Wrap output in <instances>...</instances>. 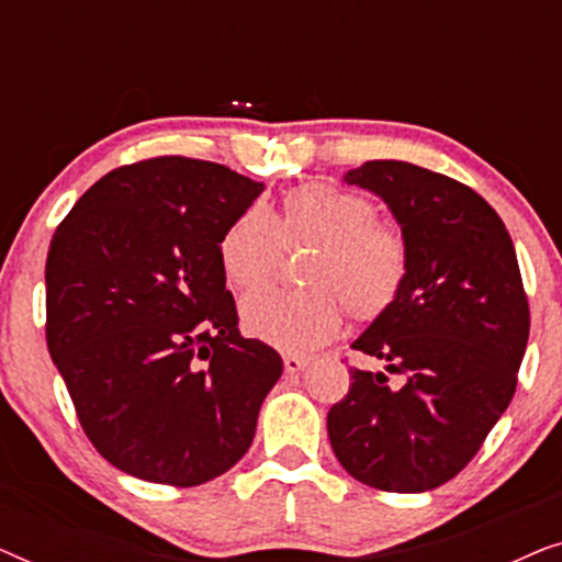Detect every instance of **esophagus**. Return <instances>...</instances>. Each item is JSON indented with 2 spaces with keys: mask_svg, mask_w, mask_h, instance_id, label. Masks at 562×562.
Here are the masks:
<instances>
[{
  "mask_svg": "<svg viewBox=\"0 0 562 562\" xmlns=\"http://www.w3.org/2000/svg\"><path fill=\"white\" fill-rule=\"evenodd\" d=\"M306 363H310V358L304 356H283V368H286V373H299Z\"/></svg>",
  "mask_w": 562,
  "mask_h": 562,
  "instance_id": "34e87169",
  "label": "esophagus"
}]
</instances>
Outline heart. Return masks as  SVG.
Here are the masks:
<instances>
[{
    "instance_id": "b5f03b06",
    "label": "heart",
    "mask_w": 562,
    "mask_h": 562,
    "mask_svg": "<svg viewBox=\"0 0 562 562\" xmlns=\"http://www.w3.org/2000/svg\"><path fill=\"white\" fill-rule=\"evenodd\" d=\"M283 245L314 248L304 260L310 289L256 291L243 302V325L260 342L306 352L329 340L345 306L360 322L375 319L402 294L409 273V240L396 222L379 220L366 194L306 183L286 194L279 220L263 204L235 217L220 240L229 286L252 291L281 271Z\"/></svg>"
}]
</instances>
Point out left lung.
Listing matches in <instances>:
<instances>
[{"label": "left lung", "mask_w": 562, "mask_h": 562, "mask_svg": "<svg viewBox=\"0 0 562 562\" xmlns=\"http://www.w3.org/2000/svg\"><path fill=\"white\" fill-rule=\"evenodd\" d=\"M342 179L381 196L409 240L402 294L352 342L403 383L352 368L327 435L356 481L419 494L463 471L517 389L529 337L517 252L494 206L448 176L368 160Z\"/></svg>", "instance_id": "left-lung-1"}]
</instances>
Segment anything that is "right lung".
<instances>
[{"label":"right lung","mask_w":562,"mask_h":562,"mask_svg":"<svg viewBox=\"0 0 562 562\" xmlns=\"http://www.w3.org/2000/svg\"><path fill=\"white\" fill-rule=\"evenodd\" d=\"M263 183L181 156L114 168L53 235L48 350L83 432L122 473L199 486L256 437L283 373L237 327L220 240Z\"/></svg>","instance_id":"obj_1"}]
</instances>
